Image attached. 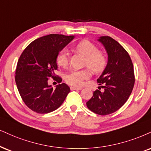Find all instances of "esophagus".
I'll return each instance as SVG.
<instances>
[{"label":"esophagus","instance_id":"34e87169","mask_svg":"<svg viewBox=\"0 0 151 151\" xmlns=\"http://www.w3.org/2000/svg\"><path fill=\"white\" fill-rule=\"evenodd\" d=\"M82 90V87H74V86L70 87V90Z\"/></svg>","mask_w":151,"mask_h":151}]
</instances>
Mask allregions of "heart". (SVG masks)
I'll use <instances>...</instances> for the list:
<instances>
[{
  "instance_id": "1",
  "label": "heart",
  "mask_w": 151,
  "mask_h": 151,
  "mask_svg": "<svg viewBox=\"0 0 151 151\" xmlns=\"http://www.w3.org/2000/svg\"><path fill=\"white\" fill-rule=\"evenodd\" d=\"M74 49L77 52L85 56V66L89 67L95 73L102 72L106 66L107 60L105 55L97 50L96 46L92 42L83 40L76 45ZM56 63L60 67H67L68 64V53L66 50H61L57 54ZM90 70L87 68L83 70H72L65 76V81L69 85L81 86L84 81L91 77L92 71Z\"/></svg>"
}]
</instances>
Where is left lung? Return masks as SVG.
Returning <instances> with one entry per match:
<instances>
[{
  "instance_id": "1",
  "label": "left lung",
  "mask_w": 151,
  "mask_h": 151,
  "mask_svg": "<svg viewBox=\"0 0 151 151\" xmlns=\"http://www.w3.org/2000/svg\"><path fill=\"white\" fill-rule=\"evenodd\" d=\"M98 40L108 54L107 65L97 80L104 90L94 91L86 104L92 112L106 115L118 111L127 101L135 78L132 61L124 48L111 37L101 36Z\"/></svg>"
}]
</instances>
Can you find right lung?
<instances>
[{"mask_svg":"<svg viewBox=\"0 0 151 151\" xmlns=\"http://www.w3.org/2000/svg\"><path fill=\"white\" fill-rule=\"evenodd\" d=\"M74 38L73 36L50 34L31 42L19 59L15 82L20 96L31 110L38 113H48L62 104L70 92L65 83L48 85L49 78L60 83L62 79L55 76L57 70V54Z\"/></svg>","mask_w":151,"mask_h":151,"instance_id":"1","label":"right lung"}]
</instances>
